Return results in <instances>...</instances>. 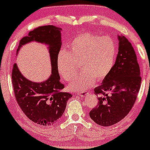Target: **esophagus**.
<instances>
[{
    "label": "esophagus",
    "instance_id": "34e87169",
    "mask_svg": "<svg viewBox=\"0 0 150 150\" xmlns=\"http://www.w3.org/2000/svg\"><path fill=\"white\" fill-rule=\"evenodd\" d=\"M77 94L79 95L80 96H82V97H84V96H86V95L88 94V92H86V91H82V92H77Z\"/></svg>",
    "mask_w": 150,
    "mask_h": 150
}]
</instances>
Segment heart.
<instances>
[{"label": "heart", "mask_w": 150, "mask_h": 150, "mask_svg": "<svg viewBox=\"0 0 150 150\" xmlns=\"http://www.w3.org/2000/svg\"><path fill=\"white\" fill-rule=\"evenodd\" d=\"M117 54L114 40L110 37L86 33L72 39L68 52L62 50L57 58V68L60 75L70 81L76 75L77 64L82 71L69 85L74 91H82L93 86L97 80L104 79L112 69Z\"/></svg>", "instance_id": "heart-1"}]
</instances>
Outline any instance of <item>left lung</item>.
Listing matches in <instances>:
<instances>
[{"instance_id": "obj_1", "label": "left lung", "mask_w": 150, "mask_h": 150, "mask_svg": "<svg viewBox=\"0 0 150 150\" xmlns=\"http://www.w3.org/2000/svg\"><path fill=\"white\" fill-rule=\"evenodd\" d=\"M117 58L110 73L94 89L98 103L89 112L91 119L102 127L115 124L127 115L135 103L141 76L135 52L124 36H119Z\"/></svg>"}]
</instances>
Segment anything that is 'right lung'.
I'll return each mask as SVG.
<instances>
[{
  "label": "right lung",
  "mask_w": 150,
  "mask_h": 150,
  "mask_svg": "<svg viewBox=\"0 0 150 150\" xmlns=\"http://www.w3.org/2000/svg\"><path fill=\"white\" fill-rule=\"evenodd\" d=\"M61 29L52 25L41 26L30 31L21 40L19 49L33 40L49 45L52 63V75L46 81L35 83L25 78L13 64L12 82L18 106L29 119L41 126L53 125L62 116L67 100L72 96L63 92L65 86L60 81L57 58L61 47Z\"/></svg>",
  "instance_id": "right-lung-1"
}]
</instances>
